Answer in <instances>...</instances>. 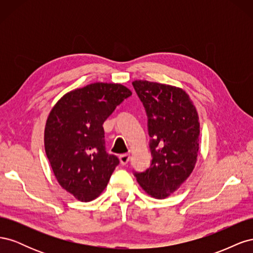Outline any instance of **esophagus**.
Returning <instances> with one entry per match:
<instances>
[{
    "mask_svg": "<svg viewBox=\"0 0 253 253\" xmlns=\"http://www.w3.org/2000/svg\"><path fill=\"white\" fill-rule=\"evenodd\" d=\"M129 158H131V156H129V154H122L119 156V159H120V163L121 165H126L128 163Z\"/></svg>",
    "mask_w": 253,
    "mask_h": 253,
    "instance_id": "34e87169",
    "label": "esophagus"
}]
</instances>
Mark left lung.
<instances>
[{"label": "left lung", "instance_id": "1", "mask_svg": "<svg viewBox=\"0 0 253 253\" xmlns=\"http://www.w3.org/2000/svg\"><path fill=\"white\" fill-rule=\"evenodd\" d=\"M133 86L148 116L152 162L135 172L141 188L163 200L175 192L192 173L200 149V121L189 95L179 87L147 80Z\"/></svg>", "mask_w": 253, "mask_h": 253}]
</instances>
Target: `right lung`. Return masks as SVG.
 Here are the masks:
<instances>
[{"label":"right lung","instance_id":"right-lung-1","mask_svg":"<svg viewBox=\"0 0 253 253\" xmlns=\"http://www.w3.org/2000/svg\"><path fill=\"white\" fill-rule=\"evenodd\" d=\"M131 95L122 84L91 83L65 94L48 115L46 156L60 186L81 202L100 195L119 165L105 151L102 125Z\"/></svg>","mask_w":253,"mask_h":253}]
</instances>
